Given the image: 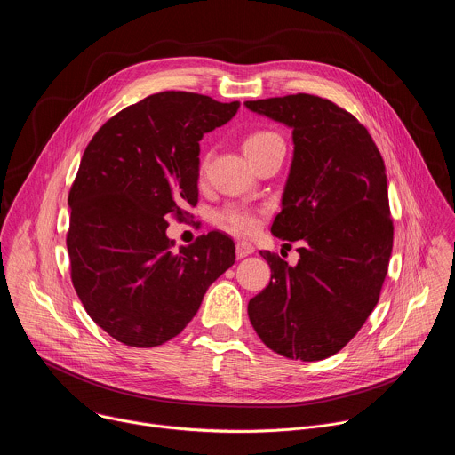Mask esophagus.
Segmentation results:
<instances>
[{
  "instance_id": "obj_1",
  "label": "esophagus",
  "mask_w": 455,
  "mask_h": 455,
  "mask_svg": "<svg viewBox=\"0 0 455 455\" xmlns=\"http://www.w3.org/2000/svg\"><path fill=\"white\" fill-rule=\"evenodd\" d=\"M253 251H255V248H253L250 243L241 241V243L235 244V255H237V259H244L246 255H250V253H253Z\"/></svg>"
}]
</instances>
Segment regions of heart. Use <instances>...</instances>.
<instances>
[{
  "mask_svg": "<svg viewBox=\"0 0 455 455\" xmlns=\"http://www.w3.org/2000/svg\"><path fill=\"white\" fill-rule=\"evenodd\" d=\"M277 142L283 144V139L274 132H255L244 139L243 148H244L246 155H251L253 151L268 148ZM204 171H205V160L202 162V172ZM216 218L221 227H225L227 230H230L232 234H237V235H250L257 228V216L251 211L239 207V205H228V207L221 209L216 214Z\"/></svg>",
  "mask_w": 455,
  "mask_h": 455,
  "instance_id": "heart-1",
  "label": "heart"
}]
</instances>
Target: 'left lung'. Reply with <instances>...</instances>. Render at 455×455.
Segmentation results:
<instances>
[{"label":"left lung","instance_id":"obj_1","mask_svg":"<svg viewBox=\"0 0 455 455\" xmlns=\"http://www.w3.org/2000/svg\"><path fill=\"white\" fill-rule=\"evenodd\" d=\"M291 127L293 160L272 234L299 243L290 267L261 251L270 284L248 302L255 333L302 362L339 353L379 299L393 251L383 158L367 129L335 102L307 95L246 100Z\"/></svg>","mask_w":455,"mask_h":455}]
</instances>
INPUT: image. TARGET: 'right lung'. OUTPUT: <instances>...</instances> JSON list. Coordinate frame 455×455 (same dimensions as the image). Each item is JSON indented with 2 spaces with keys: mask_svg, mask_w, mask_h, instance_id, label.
<instances>
[{
  "mask_svg": "<svg viewBox=\"0 0 455 455\" xmlns=\"http://www.w3.org/2000/svg\"><path fill=\"white\" fill-rule=\"evenodd\" d=\"M239 102L162 92L111 116L88 144L70 188L67 246L74 288L115 340L155 347L198 313L235 261L234 241L209 232L174 248L167 220L198 204L200 140Z\"/></svg>",
  "mask_w": 455,
  "mask_h": 455,
  "instance_id": "right-lung-1",
  "label": "right lung"
}]
</instances>
